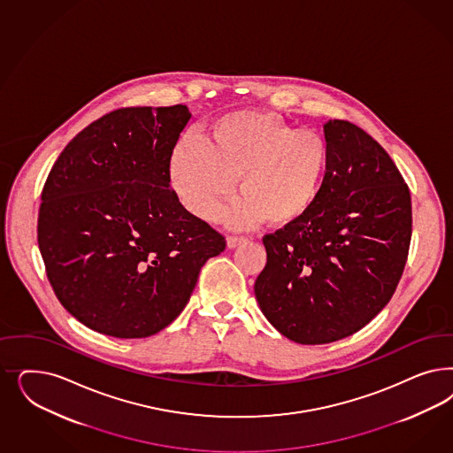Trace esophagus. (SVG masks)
<instances>
[{
    "instance_id": "esophagus-1",
    "label": "esophagus",
    "mask_w": 453,
    "mask_h": 453,
    "mask_svg": "<svg viewBox=\"0 0 453 453\" xmlns=\"http://www.w3.org/2000/svg\"><path fill=\"white\" fill-rule=\"evenodd\" d=\"M245 243H249V240L243 238V236H228V238H226L228 249H238V247H242V245H245Z\"/></svg>"
}]
</instances>
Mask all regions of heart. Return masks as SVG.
Masks as SVG:
<instances>
[{
    "label": "heart",
    "mask_w": 453,
    "mask_h": 453,
    "mask_svg": "<svg viewBox=\"0 0 453 453\" xmlns=\"http://www.w3.org/2000/svg\"><path fill=\"white\" fill-rule=\"evenodd\" d=\"M326 166V145L293 130L275 113L234 110L210 123L203 145L183 138L170 157V178L195 217L215 221L236 180L240 196L226 213L232 228L263 221L288 226L313 206Z\"/></svg>",
    "instance_id": "heart-1"
}]
</instances>
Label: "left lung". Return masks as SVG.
<instances>
[{
    "instance_id": "1",
    "label": "left lung",
    "mask_w": 453,
    "mask_h": 453,
    "mask_svg": "<svg viewBox=\"0 0 453 453\" xmlns=\"http://www.w3.org/2000/svg\"><path fill=\"white\" fill-rule=\"evenodd\" d=\"M326 172L305 217L265 234L258 305L302 345L342 340L390 302L411 238L407 183L388 153L345 119L323 125Z\"/></svg>"
}]
</instances>
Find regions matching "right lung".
I'll use <instances>...</instances> for the list:
<instances>
[{"label": "right lung", "instance_id": "add662e5", "mask_svg": "<svg viewBox=\"0 0 453 453\" xmlns=\"http://www.w3.org/2000/svg\"><path fill=\"white\" fill-rule=\"evenodd\" d=\"M190 117L185 104L115 110L78 133L46 178V277L59 303L98 334H158L226 247L170 188V157Z\"/></svg>", "mask_w": 453, "mask_h": 453}]
</instances>
